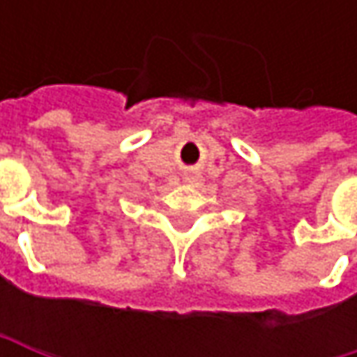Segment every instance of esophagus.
<instances>
[{
	"label": "esophagus",
	"instance_id": "34e87169",
	"mask_svg": "<svg viewBox=\"0 0 357 357\" xmlns=\"http://www.w3.org/2000/svg\"><path fill=\"white\" fill-rule=\"evenodd\" d=\"M188 181H192V179H188Z\"/></svg>",
	"mask_w": 357,
	"mask_h": 357
}]
</instances>
